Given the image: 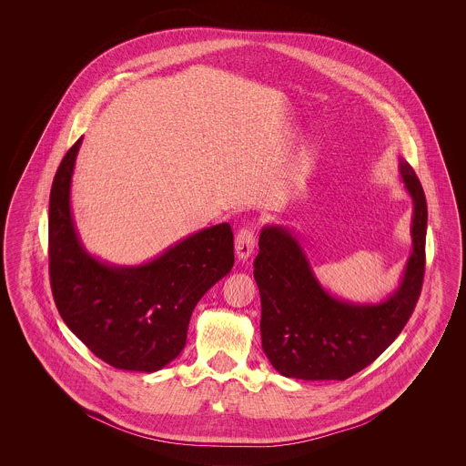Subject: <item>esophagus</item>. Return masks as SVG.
<instances>
[{"mask_svg":"<svg viewBox=\"0 0 466 466\" xmlns=\"http://www.w3.org/2000/svg\"><path fill=\"white\" fill-rule=\"evenodd\" d=\"M255 249V232L251 227L239 228L236 236V255L239 260H248Z\"/></svg>","mask_w":466,"mask_h":466,"instance_id":"obj_1","label":"esophagus"}]
</instances>
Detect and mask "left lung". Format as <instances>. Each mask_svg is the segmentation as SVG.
Masks as SVG:
<instances>
[{"instance_id": "1", "label": "left lung", "mask_w": 466, "mask_h": 466, "mask_svg": "<svg viewBox=\"0 0 466 466\" xmlns=\"http://www.w3.org/2000/svg\"><path fill=\"white\" fill-rule=\"evenodd\" d=\"M400 175L414 202L412 253L399 289L384 302L335 299L314 278L289 228H262L253 262L262 302V348L281 376L344 380L370 365L407 325L421 295L428 208L421 181L409 162L400 160Z\"/></svg>"}]
</instances>
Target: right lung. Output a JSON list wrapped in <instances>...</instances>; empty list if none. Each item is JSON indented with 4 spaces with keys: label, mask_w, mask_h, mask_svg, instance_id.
<instances>
[{
    "label": "right lung",
    "mask_w": 466,
    "mask_h": 466,
    "mask_svg": "<svg viewBox=\"0 0 466 466\" xmlns=\"http://www.w3.org/2000/svg\"><path fill=\"white\" fill-rule=\"evenodd\" d=\"M82 137L57 167L48 204V270L67 329L111 367L156 372L187 342L200 297L234 266L228 223L199 230L137 267L99 262L80 243L69 188Z\"/></svg>",
    "instance_id": "right-lung-1"
}]
</instances>
